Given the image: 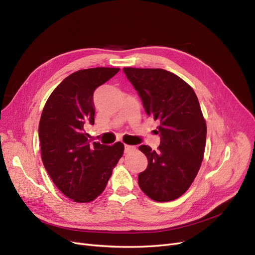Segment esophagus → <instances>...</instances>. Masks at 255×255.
Returning a JSON list of instances; mask_svg holds the SVG:
<instances>
[{"instance_id":"34e87169","label":"esophagus","mask_w":255,"mask_h":255,"mask_svg":"<svg viewBox=\"0 0 255 255\" xmlns=\"http://www.w3.org/2000/svg\"><path fill=\"white\" fill-rule=\"evenodd\" d=\"M136 150V146L134 145H128V144H125V153H129L131 151H135Z\"/></svg>"}]
</instances>
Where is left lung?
Returning a JSON list of instances; mask_svg holds the SVG:
<instances>
[{"label": "left lung", "mask_w": 255, "mask_h": 255, "mask_svg": "<svg viewBox=\"0 0 255 255\" xmlns=\"http://www.w3.org/2000/svg\"><path fill=\"white\" fill-rule=\"evenodd\" d=\"M124 72L145 113L159 121L158 150L139 146L147 158V168L138 175L139 187L155 201L176 199L190 188L204 158L207 126L197 96L165 69L125 67Z\"/></svg>", "instance_id": "1"}]
</instances>
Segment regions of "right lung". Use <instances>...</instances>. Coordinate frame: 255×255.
Masks as SVG:
<instances>
[{"label": "right lung", "instance_id": "add662e5", "mask_svg": "<svg viewBox=\"0 0 255 255\" xmlns=\"http://www.w3.org/2000/svg\"><path fill=\"white\" fill-rule=\"evenodd\" d=\"M119 68L81 69L66 77L47 99L39 124L44 166L56 187L76 203H90L107 187L125 145L91 141L84 133L94 125L93 96Z\"/></svg>", "mask_w": 255, "mask_h": 255}]
</instances>
